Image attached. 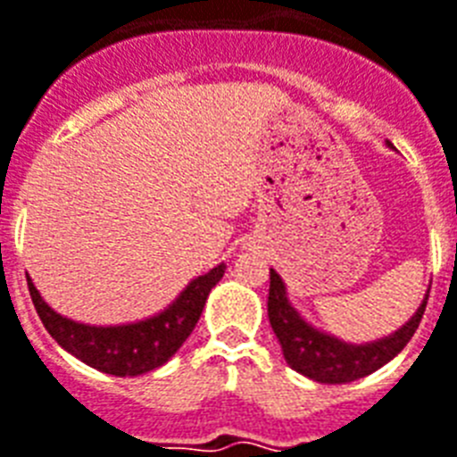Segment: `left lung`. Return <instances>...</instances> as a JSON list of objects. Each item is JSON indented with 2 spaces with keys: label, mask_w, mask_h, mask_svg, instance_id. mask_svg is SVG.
Returning <instances> with one entry per match:
<instances>
[{
  "label": "left lung",
  "mask_w": 457,
  "mask_h": 457,
  "mask_svg": "<svg viewBox=\"0 0 457 457\" xmlns=\"http://www.w3.org/2000/svg\"><path fill=\"white\" fill-rule=\"evenodd\" d=\"M424 297L422 306L417 309L412 319L398 328L393 336H386L381 340L364 345H350L337 340V337L313 328L306 323L295 306L287 299V290L280 275L270 268V290H268V319L273 326V333L278 343L283 347L285 361L295 371L309 376L319 383H350L364 376L374 374L376 369L400 354V350L410 343L414 330L420 328L424 309H427Z\"/></svg>",
  "instance_id": "8db88e82"
}]
</instances>
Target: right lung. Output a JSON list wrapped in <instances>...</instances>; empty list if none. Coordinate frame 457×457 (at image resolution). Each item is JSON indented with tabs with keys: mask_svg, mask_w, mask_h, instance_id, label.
Segmentation results:
<instances>
[{
	"mask_svg": "<svg viewBox=\"0 0 457 457\" xmlns=\"http://www.w3.org/2000/svg\"><path fill=\"white\" fill-rule=\"evenodd\" d=\"M225 263L215 266L211 273L198 275L187 285V290L158 316L127 326H88L66 319L47 306L40 292L28 278V290L40 321L66 353L88 367L112 376H138L162 367L172 357L191 330L196 328L204 312L208 292L220 283Z\"/></svg>",
	"mask_w": 457,
	"mask_h": 457,
	"instance_id": "add662e5",
	"label": "right lung"
}]
</instances>
